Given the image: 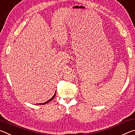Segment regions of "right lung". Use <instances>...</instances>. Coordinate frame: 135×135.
I'll return each instance as SVG.
<instances>
[{
	"mask_svg": "<svg viewBox=\"0 0 135 135\" xmlns=\"http://www.w3.org/2000/svg\"><path fill=\"white\" fill-rule=\"evenodd\" d=\"M55 95H56V93H55V95L53 96V97H52V98H51V99H50L49 100H47V101H46V102H44V103H42V104H38V105H44V104H47V103H48V102H49V101H51V100H52V99H54V97H55Z\"/></svg>",
	"mask_w": 135,
	"mask_h": 135,
	"instance_id": "add662e5",
	"label": "right lung"
}]
</instances>
